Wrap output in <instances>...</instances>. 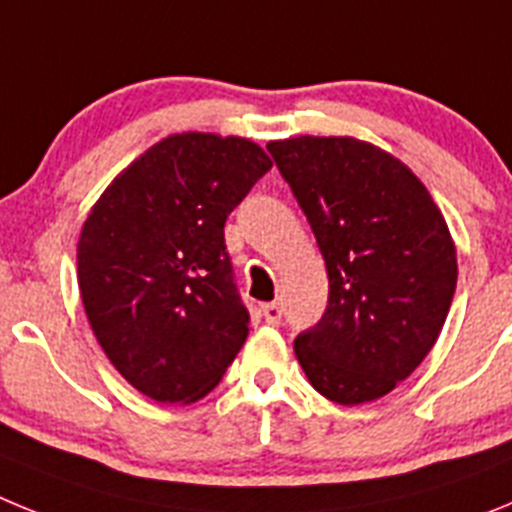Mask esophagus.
Wrapping results in <instances>:
<instances>
[{
  "label": "esophagus",
  "instance_id": "esophagus-1",
  "mask_svg": "<svg viewBox=\"0 0 512 512\" xmlns=\"http://www.w3.org/2000/svg\"><path fill=\"white\" fill-rule=\"evenodd\" d=\"M261 312H264V320L269 325H279V323H282L284 310H282V305H279V302H269V305L261 307Z\"/></svg>",
  "mask_w": 512,
  "mask_h": 512
}]
</instances>
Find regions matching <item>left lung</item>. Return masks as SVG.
I'll return each mask as SVG.
<instances>
[{
	"label": "left lung",
	"mask_w": 512,
	"mask_h": 512,
	"mask_svg": "<svg viewBox=\"0 0 512 512\" xmlns=\"http://www.w3.org/2000/svg\"><path fill=\"white\" fill-rule=\"evenodd\" d=\"M328 269V307L295 338L310 384L338 405L392 392L438 341L456 246L431 192L400 158L351 135L271 140Z\"/></svg>",
	"instance_id": "obj_1"
}]
</instances>
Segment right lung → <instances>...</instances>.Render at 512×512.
I'll return each mask as SVG.
<instances>
[{
  "label": "right lung",
  "mask_w": 512,
  "mask_h": 512,
  "mask_svg": "<svg viewBox=\"0 0 512 512\" xmlns=\"http://www.w3.org/2000/svg\"><path fill=\"white\" fill-rule=\"evenodd\" d=\"M271 169L238 135L176 133L140 153L89 210L79 292L99 346L156 402H197L248 336L225 220Z\"/></svg>",
  "instance_id": "add662e5"
}]
</instances>
